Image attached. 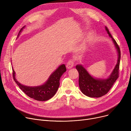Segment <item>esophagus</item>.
Listing matches in <instances>:
<instances>
[{"label":"esophagus","mask_w":131,"mask_h":131,"mask_svg":"<svg viewBox=\"0 0 131 131\" xmlns=\"http://www.w3.org/2000/svg\"><path fill=\"white\" fill-rule=\"evenodd\" d=\"M74 61L73 60H70L67 62V64L66 65V67L68 69H71L74 66Z\"/></svg>","instance_id":"34e87169"}]
</instances>
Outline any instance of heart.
Here are the masks:
<instances>
[{"label": "heart", "mask_w": 131, "mask_h": 131, "mask_svg": "<svg viewBox=\"0 0 131 131\" xmlns=\"http://www.w3.org/2000/svg\"><path fill=\"white\" fill-rule=\"evenodd\" d=\"M92 34H91V33L88 34L87 36H86V41L91 40L92 39ZM86 47V45L85 43H84L83 44H82V46H81V48H80V49H79V51H84V50L85 49Z\"/></svg>", "instance_id": "1"}]
</instances>
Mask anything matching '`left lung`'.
Here are the masks:
<instances>
[{"instance_id": "8db88e82", "label": "left lung", "mask_w": 131, "mask_h": 131, "mask_svg": "<svg viewBox=\"0 0 131 131\" xmlns=\"http://www.w3.org/2000/svg\"><path fill=\"white\" fill-rule=\"evenodd\" d=\"M106 30L109 37L112 38L118 52L117 63L112 74L107 79H98L93 78L89 74L85 68L81 65H77L76 68L79 73V83L81 92L85 95L91 98H99L107 94L119 77V68L121 59V51L118 44L110 33L107 26Z\"/></svg>"}]
</instances>
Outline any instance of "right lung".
Here are the masks:
<instances>
[{
    "label": "right lung",
    "mask_w": 131,
    "mask_h": 131,
    "mask_svg": "<svg viewBox=\"0 0 131 131\" xmlns=\"http://www.w3.org/2000/svg\"><path fill=\"white\" fill-rule=\"evenodd\" d=\"M24 26L20 30L17 36L23 30ZM66 71L64 64L61 65L53 72L47 81L43 85L38 86H27L20 84L15 77V71L13 69V79L19 88L29 97L38 101H46L51 99L56 93L59 86V80L63 74Z\"/></svg>",
    "instance_id": "right-lung-1"
}]
</instances>
